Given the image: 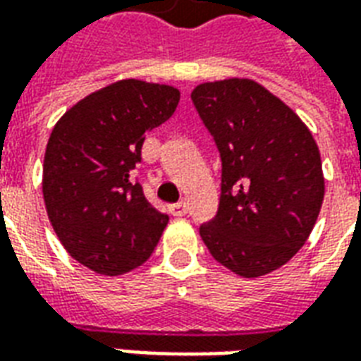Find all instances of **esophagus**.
Returning <instances> with one entry per match:
<instances>
[{
	"instance_id": "1",
	"label": "esophagus",
	"mask_w": 361,
	"mask_h": 361,
	"mask_svg": "<svg viewBox=\"0 0 361 361\" xmlns=\"http://www.w3.org/2000/svg\"><path fill=\"white\" fill-rule=\"evenodd\" d=\"M170 212H172L173 216H185L188 214V203H176V204H170Z\"/></svg>"
}]
</instances>
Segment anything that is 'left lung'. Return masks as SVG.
I'll return each instance as SVG.
<instances>
[{
    "instance_id": "obj_1",
    "label": "left lung",
    "mask_w": 361,
    "mask_h": 361,
    "mask_svg": "<svg viewBox=\"0 0 361 361\" xmlns=\"http://www.w3.org/2000/svg\"><path fill=\"white\" fill-rule=\"evenodd\" d=\"M191 100L222 162L219 212L199 234L243 279L276 271L310 238L323 204L317 142L292 108L251 79L203 82Z\"/></svg>"
}]
</instances>
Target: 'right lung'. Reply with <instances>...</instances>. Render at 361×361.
Returning a JSON list of instances; mask_svg holds the SVG:
<instances>
[{
	"mask_svg": "<svg viewBox=\"0 0 361 361\" xmlns=\"http://www.w3.org/2000/svg\"><path fill=\"white\" fill-rule=\"evenodd\" d=\"M180 90L137 79L111 82L61 116L44 154L48 219L67 253L106 276L141 267L168 224L145 199L135 166L150 129L162 126Z\"/></svg>",
	"mask_w": 361,
	"mask_h": 361,
	"instance_id": "add662e5",
	"label": "right lung"
}]
</instances>
